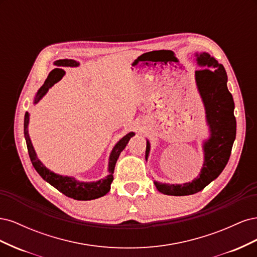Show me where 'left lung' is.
Wrapping results in <instances>:
<instances>
[{
    "label": "left lung",
    "instance_id": "1",
    "mask_svg": "<svg viewBox=\"0 0 257 257\" xmlns=\"http://www.w3.org/2000/svg\"><path fill=\"white\" fill-rule=\"evenodd\" d=\"M196 57L198 64L205 67L195 72V79L210 128V138L204 143L205 162L199 176L192 182L165 184L154 181L157 189L166 195H192L205 189L226 166L236 138L235 104L227 89L226 71L206 52L196 54ZM149 151L150 144L147 142L146 160Z\"/></svg>",
    "mask_w": 257,
    "mask_h": 257
}]
</instances>
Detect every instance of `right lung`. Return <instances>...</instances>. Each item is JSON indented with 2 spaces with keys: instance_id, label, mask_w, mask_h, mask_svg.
<instances>
[{
  "instance_id": "add662e5",
  "label": "right lung",
  "mask_w": 257,
  "mask_h": 257,
  "mask_svg": "<svg viewBox=\"0 0 257 257\" xmlns=\"http://www.w3.org/2000/svg\"><path fill=\"white\" fill-rule=\"evenodd\" d=\"M54 64L57 66H78L79 65L78 62H76L74 60H67V59L58 60L54 62ZM64 74H65L64 69L62 68L58 67V68L52 69V71L49 73L47 79L45 80L44 84L41 87V89L37 91V94L34 99V104L40 102L41 98L46 94V93H47L49 88H51L54 83L61 80L62 77L64 76ZM28 125H29V112H26L25 125H23L25 126V137L27 142L29 157L31 159V162H32L35 170L40 174V176L44 179L45 181H47L49 184L54 186L58 191H60L62 194H64L65 196L74 198L76 200L95 199L106 195V194L109 192L110 184L113 180L112 174H113L116 160H118L122 150L126 147L131 137H133L135 135L133 132H131V133L126 134L122 139H120L118 144L114 146L109 157V168H108L109 175H108L106 178L100 179V180L95 182H80V181L75 180L74 178H71V177H64V176L54 174L42 164L41 161L37 159L32 143H31V139L29 137Z\"/></svg>"
}]
</instances>
